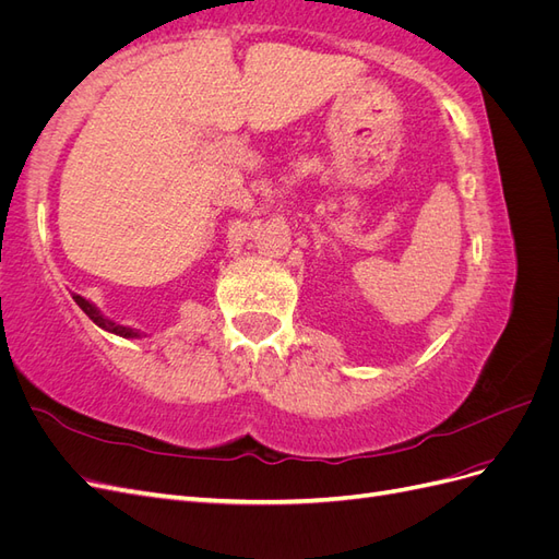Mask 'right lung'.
<instances>
[{
  "mask_svg": "<svg viewBox=\"0 0 559 559\" xmlns=\"http://www.w3.org/2000/svg\"><path fill=\"white\" fill-rule=\"evenodd\" d=\"M74 300H76V306L86 312L95 324L99 326V329H105V331H109V333H116V335H121V337H142L144 333L142 331H138V329H130V326H121V324H116V321H111L109 317H105L103 312H99L91 300H86L83 296H79V294H74L72 296Z\"/></svg>",
  "mask_w": 559,
  "mask_h": 559,
  "instance_id": "1",
  "label": "right lung"
}]
</instances>
